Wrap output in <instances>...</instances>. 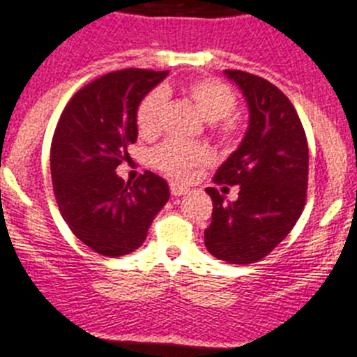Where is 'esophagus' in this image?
Listing matches in <instances>:
<instances>
[{"instance_id":"34e87169","label":"esophagus","mask_w":357,"mask_h":357,"mask_svg":"<svg viewBox=\"0 0 357 357\" xmlns=\"http://www.w3.org/2000/svg\"><path fill=\"white\" fill-rule=\"evenodd\" d=\"M188 192V188L183 185H179V183H171V194L174 195V197H179V195L186 194Z\"/></svg>"}]
</instances>
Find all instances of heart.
I'll return each instance as SVG.
<instances>
[{
    "label": "heart",
    "instance_id": "1",
    "mask_svg": "<svg viewBox=\"0 0 357 357\" xmlns=\"http://www.w3.org/2000/svg\"><path fill=\"white\" fill-rule=\"evenodd\" d=\"M186 98L197 108L199 114L213 124V133L224 146H234L242 137V121L233 110L236 108V96L229 86L215 78H199L185 86ZM165 108V92L155 89L142 98L137 107L135 121L139 133L146 139L156 137L162 126V114ZM210 160V151L197 144H183L167 140L151 151L149 163L156 171L169 178L183 179L197 165Z\"/></svg>",
    "mask_w": 357,
    "mask_h": 357
}]
</instances>
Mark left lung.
<instances>
[{"instance_id":"obj_1","label":"left lung","mask_w":357,"mask_h":357,"mask_svg":"<svg viewBox=\"0 0 357 357\" xmlns=\"http://www.w3.org/2000/svg\"><path fill=\"white\" fill-rule=\"evenodd\" d=\"M249 105V130L233 155L218 167L213 183L238 185V199L224 201L210 186L211 224L204 243L217 259L259 261L287 238L306 204L307 140L290 99L271 82L243 70H226Z\"/></svg>"}]
</instances>
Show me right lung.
Instances as JSON below:
<instances>
[{"label":"right lung","instance_id":"obj_1","mask_svg":"<svg viewBox=\"0 0 357 357\" xmlns=\"http://www.w3.org/2000/svg\"><path fill=\"white\" fill-rule=\"evenodd\" d=\"M169 70L123 69L79 89L63 108L51 142L56 204L76 238L108 258L144 243L169 201L165 179L146 171L133 183L115 174L137 142V107Z\"/></svg>","mask_w":357,"mask_h":357}]
</instances>
